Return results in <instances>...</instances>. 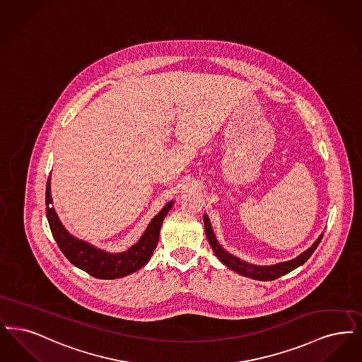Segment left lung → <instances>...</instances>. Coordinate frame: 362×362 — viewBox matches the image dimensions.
<instances>
[{
	"instance_id": "8db88e82",
	"label": "left lung",
	"mask_w": 362,
	"mask_h": 362,
	"mask_svg": "<svg viewBox=\"0 0 362 362\" xmlns=\"http://www.w3.org/2000/svg\"><path fill=\"white\" fill-rule=\"evenodd\" d=\"M204 226H205V234L208 238V242L212 247V250L215 252V255L221 259V262L226 265V267L233 269L236 273L242 274V276H247L250 279L254 280H259V281H270V280H276L279 277H281L284 274L292 272L293 269L303 265L315 252V249L317 247V245L320 243L323 234L317 238V240L315 242L314 245L305 250L304 252H301L299 257H296L295 259H291V261H286V262H280V264H276V265H270V267H257V265H252V264H247L239 258H236L234 255L228 254L226 252L221 245L218 243L216 238L214 235V231H212V227H211V223L208 216L204 215Z\"/></svg>"
}]
</instances>
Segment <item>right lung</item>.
Listing matches in <instances>:
<instances>
[{
	"instance_id": "1",
	"label": "right lung",
	"mask_w": 362,
	"mask_h": 362,
	"mask_svg": "<svg viewBox=\"0 0 362 362\" xmlns=\"http://www.w3.org/2000/svg\"><path fill=\"white\" fill-rule=\"evenodd\" d=\"M49 177H48L47 187H46V212H47L48 224L51 228V233L55 238L61 252L64 257L74 265L95 279H120L128 276L138 269L144 267L148 259L151 258L153 252L157 247L158 239L160 226L163 223L165 216L172 209L173 202H169L162 208V211L154 216V219L150 221L147 230L141 235L139 242L129 247L127 252L119 254H110V252L100 250L95 246L79 240L77 238L70 235L62 223L58 219L52 204L51 192H49Z\"/></svg>"
}]
</instances>
